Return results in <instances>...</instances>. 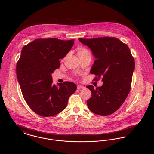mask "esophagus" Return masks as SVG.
I'll use <instances>...</instances> for the list:
<instances>
[{"label": "esophagus", "instance_id": "obj_1", "mask_svg": "<svg viewBox=\"0 0 154 154\" xmlns=\"http://www.w3.org/2000/svg\"><path fill=\"white\" fill-rule=\"evenodd\" d=\"M77 88H78V89H84L85 87L84 86H82V85H78Z\"/></svg>", "mask_w": 154, "mask_h": 154}]
</instances>
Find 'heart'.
Instances as JSON below:
<instances>
[{"label":"heart","mask_w":154,"mask_h":154,"mask_svg":"<svg viewBox=\"0 0 154 154\" xmlns=\"http://www.w3.org/2000/svg\"><path fill=\"white\" fill-rule=\"evenodd\" d=\"M78 57H91V54L90 51L88 49L85 48H80L78 50Z\"/></svg>","instance_id":"b5f03b06"}]
</instances>
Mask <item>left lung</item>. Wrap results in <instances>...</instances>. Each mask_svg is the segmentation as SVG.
<instances>
[{
  "mask_svg": "<svg viewBox=\"0 0 154 154\" xmlns=\"http://www.w3.org/2000/svg\"><path fill=\"white\" fill-rule=\"evenodd\" d=\"M91 49L95 60L90 73L95 80L102 78L103 84L91 91L87 100L88 109L101 116H108L118 110L127 98L131 87L135 64L129 47L114 37L79 38Z\"/></svg>",
  "mask_w": 154,
  "mask_h": 154,
  "instance_id": "left-lung-1",
  "label": "left lung"
}]
</instances>
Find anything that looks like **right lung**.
<instances>
[{
	"mask_svg": "<svg viewBox=\"0 0 154 154\" xmlns=\"http://www.w3.org/2000/svg\"><path fill=\"white\" fill-rule=\"evenodd\" d=\"M73 44L74 40L40 38L22 48L17 65V78L26 104L41 116H53L62 111L76 90V85L71 82L53 85L51 77L60 67L59 60Z\"/></svg>",
	"mask_w": 154,
	"mask_h": 154,
	"instance_id": "1",
	"label": "right lung"
}]
</instances>
